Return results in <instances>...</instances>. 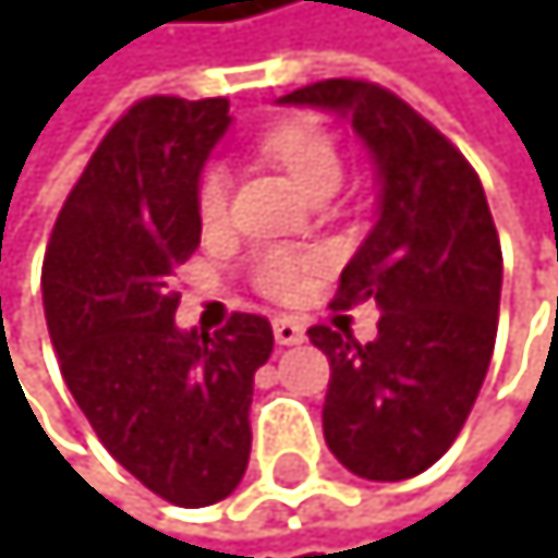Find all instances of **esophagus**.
<instances>
[{"instance_id": "esophagus-1", "label": "esophagus", "mask_w": 558, "mask_h": 558, "mask_svg": "<svg viewBox=\"0 0 558 558\" xmlns=\"http://www.w3.org/2000/svg\"><path fill=\"white\" fill-rule=\"evenodd\" d=\"M272 331H276V342L279 345H300L303 342V325L293 322V317H276Z\"/></svg>"}]
</instances>
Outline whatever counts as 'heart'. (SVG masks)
Here are the masks:
<instances>
[{
  "mask_svg": "<svg viewBox=\"0 0 558 558\" xmlns=\"http://www.w3.org/2000/svg\"><path fill=\"white\" fill-rule=\"evenodd\" d=\"M265 149L307 195L322 184L342 181V157L322 125H311V121L279 125L265 135ZM195 198H198V216L206 219V223H219V219L227 216L230 174L223 163H209L202 170ZM317 265H322V255H314V251L265 247L255 258V282L268 296H293Z\"/></svg>",
  "mask_w": 558,
  "mask_h": 558,
  "instance_id": "b5f03b06",
  "label": "heart"
}]
</instances>
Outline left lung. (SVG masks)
<instances>
[{
    "mask_svg": "<svg viewBox=\"0 0 558 558\" xmlns=\"http://www.w3.org/2000/svg\"><path fill=\"white\" fill-rule=\"evenodd\" d=\"M279 104L345 118L377 170V223L335 293V307L377 303V339L360 345L339 317L307 335L331 363L328 450L360 478H412L454 444L493 360L504 255L486 192L469 160L377 83L325 80Z\"/></svg>",
    "mask_w": 558,
    "mask_h": 558,
    "instance_id": "obj_1",
    "label": "left lung"
}]
</instances>
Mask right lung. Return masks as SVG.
Returning a JSON list of instances; mask_svg holds the SVG:
<instances>
[{
  "label": "right lung",
  "instance_id": "right-lung-1",
  "mask_svg": "<svg viewBox=\"0 0 558 558\" xmlns=\"http://www.w3.org/2000/svg\"><path fill=\"white\" fill-rule=\"evenodd\" d=\"M223 97H146L114 121L54 219L40 290L62 377L100 444L146 489L209 507L251 458L255 371L272 325H174V272L202 236L198 178L230 129Z\"/></svg>",
  "mask_w": 558,
  "mask_h": 558
}]
</instances>
